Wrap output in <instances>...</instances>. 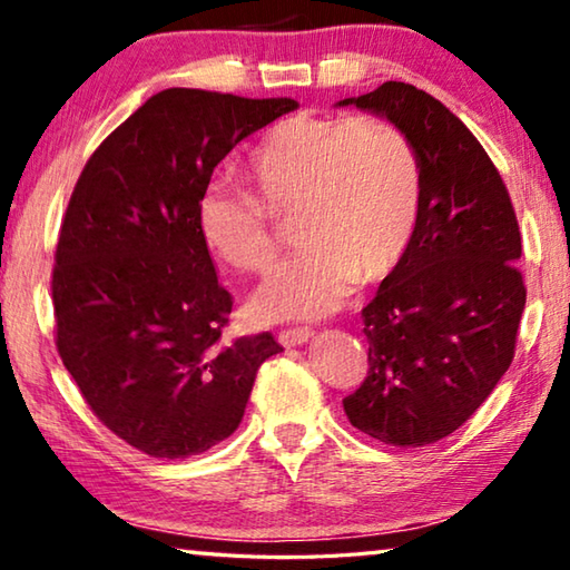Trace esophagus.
I'll return each instance as SVG.
<instances>
[{
	"instance_id": "esophagus-1",
	"label": "esophagus",
	"mask_w": 570,
	"mask_h": 570,
	"mask_svg": "<svg viewBox=\"0 0 570 570\" xmlns=\"http://www.w3.org/2000/svg\"><path fill=\"white\" fill-rule=\"evenodd\" d=\"M312 330H282L278 332V342H282V346H298V344H304V342H308L312 340Z\"/></svg>"
}]
</instances>
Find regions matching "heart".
<instances>
[{"label":"heart","instance_id":"heart-1","mask_svg":"<svg viewBox=\"0 0 570 570\" xmlns=\"http://www.w3.org/2000/svg\"><path fill=\"white\" fill-rule=\"evenodd\" d=\"M246 176L258 196L210 183L196 224L220 262L266 274L276 262L272 214L296 216V244L258 288V320H322L354 284H380L407 258L422 214V168L407 135L374 118L294 115L250 148Z\"/></svg>","mask_w":570,"mask_h":570}]
</instances>
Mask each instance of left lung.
<instances>
[{"label": "left lung", "mask_w": 570, "mask_h": 570, "mask_svg": "<svg viewBox=\"0 0 570 570\" xmlns=\"http://www.w3.org/2000/svg\"><path fill=\"white\" fill-rule=\"evenodd\" d=\"M336 105L387 118L422 168L417 234L362 308L370 370L344 412L384 445H432L470 420L513 362L525 308L518 218L485 148L432 95L384 82Z\"/></svg>", "instance_id": "8db88e82"}]
</instances>
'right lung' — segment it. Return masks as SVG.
Here are the masks:
<instances>
[{
	"label": "right lung",
	"mask_w": 570,
	"mask_h": 570,
	"mask_svg": "<svg viewBox=\"0 0 570 570\" xmlns=\"http://www.w3.org/2000/svg\"><path fill=\"white\" fill-rule=\"evenodd\" d=\"M292 98L170 88L140 105L82 168L52 268L57 352L105 428L150 458L234 435L268 332L224 342L234 298L196 224L214 168Z\"/></svg>",
	"instance_id": "add662e5"
}]
</instances>
